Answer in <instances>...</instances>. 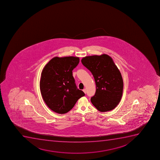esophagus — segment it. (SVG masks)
<instances>
[{
	"label": "esophagus",
	"mask_w": 160,
	"mask_h": 160,
	"mask_svg": "<svg viewBox=\"0 0 160 160\" xmlns=\"http://www.w3.org/2000/svg\"><path fill=\"white\" fill-rule=\"evenodd\" d=\"M83 92H84V93H86V89H84L83 90Z\"/></svg>",
	"instance_id": "obj_1"
}]
</instances>
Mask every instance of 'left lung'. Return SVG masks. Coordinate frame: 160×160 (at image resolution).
I'll list each match as a JSON object with an SVG mask.
<instances>
[{
	"label": "left lung",
	"instance_id": "obj_1",
	"mask_svg": "<svg viewBox=\"0 0 160 160\" xmlns=\"http://www.w3.org/2000/svg\"><path fill=\"white\" fill-rule=\"evenodd\" d=\"M81 62L95 80L97 89L91 98L92 104L101 112L114 109L122 98L123 83L112 58L106 54L90 56L83 58Z\"/></svg>",
	"mask_w": 160,
	"mask_h": 160
}]
</instances>
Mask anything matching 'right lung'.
Masks as SVG:
<instances>
[{
    "instance_id": "obj_1",
    "label": "right lung",
    "mask_w": 160,
    "mask_h": 160,
    "mask_svg": "<svg viewBox=\"0 0 160 160\" xmlns=\"http://www.w3.org/2000/svg\"><path fill=\"white\" fill-rule=\"evenodd\" d=\"M79 57H55L43 68L40 91L45 103L52 111L65 114L70 111L78 100L85 95L77 89L72 70L79 62Z\"/></svg>"
}]
</instances>
